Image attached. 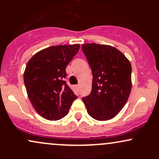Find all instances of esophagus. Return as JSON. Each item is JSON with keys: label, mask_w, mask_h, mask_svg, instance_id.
Returning <instances> with one entry per match:
<instances>
[{"label": "esophagus", "mask_w": 159, "mask_h": 159, "mask_svg": "<svg viewBox=\"0 0 159 159\" xmlns=\"http://www.w3.org/2000/svg\"><path fill=\"white\" fill-rule=\"evenodd\" d=\"M76 88H77L78 90H80V84H77L76 85Z\"/></svg>", "instance_id": "1"}]
</instances>
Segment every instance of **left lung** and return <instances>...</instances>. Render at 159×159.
Instances as JSON below:
<instances>
[{
    "mask_svg": "<svg viewBox=\"0 0 159 159\" xmlns=\"http://www.w3.org/2000/svg\"><path fill=\"white\" fill-rule=\"evenodd\" d=\"M82 51L93 73L92 90L82 98L87 113L96 120L112 119L125 106L132 89V66L111 45L87 43Z\"/></svg>",
    "mask_w": 159,
    "mask_h": 159,
    "instance_id": "8db88e82",
    "label": "left lung"
}]
</instances>
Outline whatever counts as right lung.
Returning <instances> with one entry per match:
<instances>
[{
  "label": "right lung",
  "mask_w": 159,
  "mask_h": 159,
  "mask_svg": "<svg viewBox=\"0 0 159 159\" xmlns=\"http://www.w3.org/2000/svg\"><path fill=\"white\" fill-rule=\"evenodd\" d=\"M80 45H55L34 54L27 63L24 82L36 112L48 120H61L77 96L66 84V68Z\"/></svg>",
  "instance_id": "add662e5"
}]
</instances>
